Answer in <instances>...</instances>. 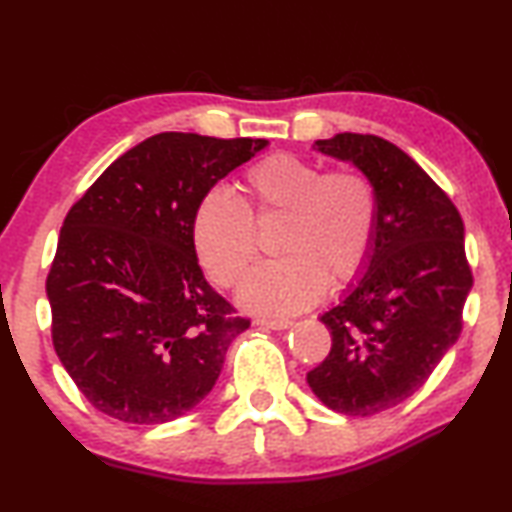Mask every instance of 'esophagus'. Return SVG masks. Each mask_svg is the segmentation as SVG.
<instances>
[{
    "mask_svg": "<svg viewBox=\"0 0 512 512\" xmlns=\"http://www.w3.org/2000/svg\"><path fill=\"white\" fill-rule=\"evenodd\" d=\"M255 325L257 327H264V329H287V327H292V320H285V318H280V320L257 318Z\"/></svg>",
    "mask_w": 512,
    "mask_h": 512,
    "instance_id": "34e87169",
    "label": "esophagus"
}]
</instances>
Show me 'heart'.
Returning <instances> with one entry per match:
<instances>
[{
    "label": "heart",
    "instance_id": "heart-1",
    "mask_svg": "<svg viewBox=\"0 0 512 512\" xmlns=\"http://www.w3.org/2000/svg\"><path fill=\"white\" fill-rule=\"evenodd\" d=\"M243 201L213 190L192 215V246L199 264L220 287H234L257 257L252 222L283 218L276 250L280 259L259 266L241 287L250 311L287 315L313 306L327 285L357 278L376 243L380 201L371 178L294 153L255 162L241 181Z\"/></svg>",
    "mask_w": 512,
    "mask_h": 512
}]
</instances>
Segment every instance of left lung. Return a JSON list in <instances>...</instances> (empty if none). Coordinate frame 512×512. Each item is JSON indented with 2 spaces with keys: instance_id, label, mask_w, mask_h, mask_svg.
I'll return each mask as SVG.
<instances>
[{
  "instance_id": "8db88e82",
  "label": "left lung",
  "mask_w": 512,
  "mask_h": 512,
  "mask_svg": "<svg viewBox=\"0 0 512 512\" xmlns=\"http://www.w3.org/2000/svg\"><path fill=\"white\" fill-rule=\"evenodd\" d=\"M315 148L371 178L380 218L362 278L320 318L331 350L306 380L336 413L369 417L413 397L462 334L473 285L464 222L427 171L380 136L343 132Z\"/></svg>"
}]
</instances>
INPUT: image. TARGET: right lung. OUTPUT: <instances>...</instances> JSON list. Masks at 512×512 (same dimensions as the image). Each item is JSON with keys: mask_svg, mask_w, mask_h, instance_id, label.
I'll list each match as a JSON object with an SVG mask.
<instances>
[{"mask_svg": "<svg viewBox=\"0 0 512 512\" xmlns=\"http://www.w3.org/2000/svg\"><path fill=\"white\" fill-rule=\"evenodd\" d=\"M264 139L162 132L120 155L69 208L46 278L57 357L99 413L185 415L213 390L248 318L206 283L194 208Z\"/></svg>", "mask_w": 512, "mask_h": 512, "instance_id": "1", "label": "right lung"}]
</instances>
